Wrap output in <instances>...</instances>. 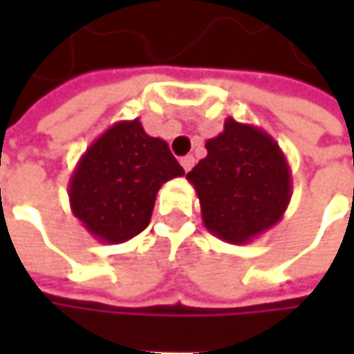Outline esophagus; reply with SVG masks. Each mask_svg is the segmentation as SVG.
Instances as JSON below:
<instances>
[{"label": "esophagus", "mask_w": 354, "mask_h": 354, "mask_svg": "<svg viewBox=\"0 0 354 354\" xmlns=\"http://www.w3.org/2000/svg\"><path fill=\"white\" fill-rule=\"evenodd\" d=\"M180 166L184 168V172L192 170V166H194V158H192V156H184V158L180 160Z\"/></svg>", "instance_id": "esophagus-1"}]
</instances>
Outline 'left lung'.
<instances>
[{
    "label": "left lung",
    "mask_w": 354,
    "mask_h": 354,
    "mask_svg": "<svg viewBox=\"0 0 354 354\" xmlns=\"http://www.w3.org/2000/svg\"><path fill=\"white\" fill-rule=\"evenodd\" d=\"M188 174L205 227L227 244H248L277 225L291 201V168L260 127L227 118Z\"/></svg>",
    "instance_id": "obj_1"
}]
</instances>
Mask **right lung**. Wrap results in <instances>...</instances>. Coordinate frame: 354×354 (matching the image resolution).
Here are the masks:
<instances>
[{"instance_id":"obj_1","label":"right lung","mask_w":354,"mask_h":354,"mask_svg":"<svg viewBox=\"0 0 354 354\" xmlns=\"http://www.w3.org/2000/svg\"><path fill=\"white\" fill-rule=\"evenodd\" d=\"M184 174L170 147L139 122L120 120L80 158L69 178V205L82 225L104 244L141 234L162 184Z\"/></svg>"}]
</instances>
